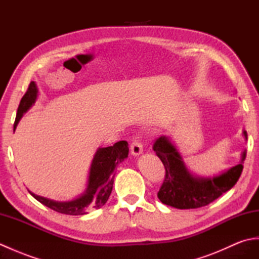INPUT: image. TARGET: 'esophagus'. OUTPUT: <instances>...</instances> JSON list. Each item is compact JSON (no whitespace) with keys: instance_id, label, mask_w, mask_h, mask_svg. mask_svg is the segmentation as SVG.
Instances as JSON below:
<instances>
[{"instance_id":"obj_1","label":"esophagus","mask_w":259,"mask_h":259,"mask_svg":"<svg viewBox=\"0 0 259 259\" xmlns=\"http://www.w3.org/2000/svg\"><path fill=\"white\" fill-rule=\"evenodd\" d=\"M130 151H131V155L135 157L140 156L141 153L144 152V148H142L141 142L139 140H137V138L133 140V144L130 146Z\"/></svg>"}]
</instances>
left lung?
<instances>
[{
    "label": "left lung",
    "mask_w": 259,
    "mask_h": 259,
    "mask_svg": "<svg viewBox=\"0 0 259 259\" xmlns=\"http://www.w3.org/2000/svg\"><path fill=\"white\" fill-rule=\"evenodd\" d=\"M243 136L247 140L245 129ZM153 151L166 168V177L158 192V198L164 205L177 209L207 206L224 192L232 189L243 171L246 158V150H244L238 164L212 177H200L187 168L183 156L170 137L162 136L157 139L153 145Z\"/></svg>",
    "instance_id": "8db88e82"
}]
</instances>
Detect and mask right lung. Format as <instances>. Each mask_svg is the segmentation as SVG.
<instances>
[{
    "label": "right lung",
    "instance_id": "1",
    "mask_svg": "<svg viewBox=\"0 0 259 259\" xmlns=\"http://www.w3.org/2000/svg\"><path fill=\"white\" fill-rule=\"evenodd\" d=\"M38 95L36 83L32 81L26 93L21 99L20 106L14 122V131L23 114L35 103ZM129 147L126 141H118L113 146L98 148L93 156L87 188L78 197L68 201H56L49 198L37 196L29 190L30 194L43 205L53 209L54 211L79 216L85 214L91 209L101 208L109 199L112 191L114 169L119 163L128 158Z\"/></svg>",
    "mask_w": 259,
    "mask_h": 259
}]
</instances>
